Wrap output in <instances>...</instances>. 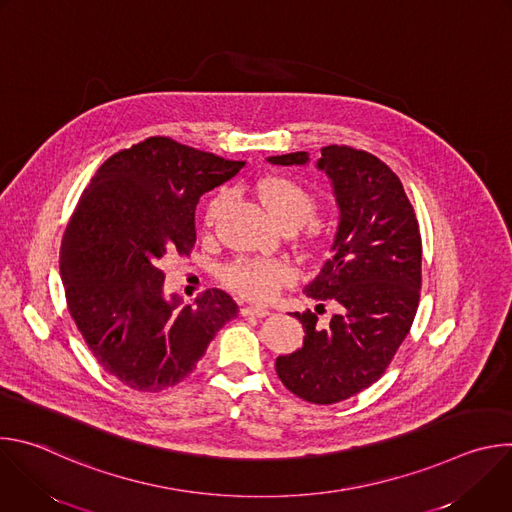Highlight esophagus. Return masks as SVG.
Wrapping results in <instances>:
<instances>
[{
    "mask_svg": "<svg viewBox=\"0 0 512 512\" xmlns=\"http://www.w3.org/2000/svg\"><path fill=\"white\" fill-rule=\"evenodd\" d=\"M243 316H255V318H265L269 316V310L267 308H261V306H245L243 308Z\"/></svg>",
    "mask_w": 512,
    "mask_h": 512,
    "instance_id": "34e87169",
    "label": "esophagus"
}]
</instances>
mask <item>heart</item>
<instances>
[{"mask_svg": "<svg viewBox=\"0 0 512 512\" xmlns=\"http://www.w3.org/2000/svg\"><path fill=\"white\" fill-rule=\"evenodd\" d=\"M261 202L275 216V221L285 227H304L316 214L314 194L289 176H267L253 184ZM231 202L229 192H218L206 204L204 221L214 227ZM231 287L255 302H271L279 291L296 281V271L285 261L277 259H241L227 267L225 273Z\"/></svg>", "mask_w": 512, "mask_h": 512, "instance_id": "1", "label": "heart"}]
</instances>
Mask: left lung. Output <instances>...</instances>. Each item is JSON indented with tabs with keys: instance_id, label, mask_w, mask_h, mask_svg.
Returning <instances> with one entry per match:
<instances>
[{
	"instance_id": "8db88e82",
	"label": "left lung",
	"mask_w": 512,
	"mask_h": 512,
	"mask_svg": "<svg viewBox=\"0 0 512 512\" xmlns=\"http://www.w3.org/2000/svg\"><path fill=\"white\" fill-rule=\"evenodd\" d=\"M269 162L306 164L308 154ZM318 168L332 180L340 223L330 259L304 291L338 312L328 324L310 310L296 312L304 346L279 356L275 371L296 397L332 405L377 383L409 334L421 291V235L399 176L377 156L326 145Z\"/></svg>"
}]
</instances>
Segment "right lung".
I'll use <instances>...</instances> for the list:
<instances>
[{
    "instance_id": "obj_1",
    "label": "right lung",
    "mask_w": 512,
    "mask_h": 512,
    "mask_svg": "<svg viewBox=\"0 0 512 512\" xmlns=\"http://www.w3.org/2000/svg\"><path fill=\"white\" fill-rule=\"evenodd\" d=\"M172 137H148L101 164L72 210L60 275L68 312L101 367L129 389L184 381L239 306L223 289L196 304L164 296V263L190 257L200 196L239 174Z\"/></svg>"
}]
</instances>
